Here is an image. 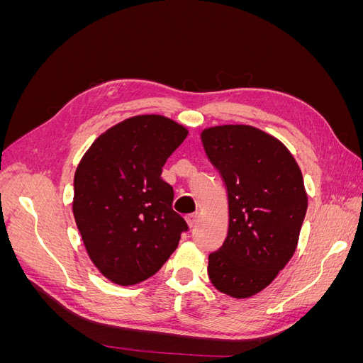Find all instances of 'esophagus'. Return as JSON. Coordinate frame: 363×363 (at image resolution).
I'll use <instances>...</instances> for the list:
<instances>
[{"instance_id": "1", "label": "esophagus", "mask_w": 363, "mask_h": 363, "mask_svg": "<svg viewBox=\"0 0 363 363\" xmlns=\"http://www.w3.org/2000/svg\"><path fill=\"white\" fill-rule=\"evenodd\" d=\"M199 221H200V213H192L189 216H186V223H188L191 228H194L196 224H199Z\"/></svg>"}]
</instances>
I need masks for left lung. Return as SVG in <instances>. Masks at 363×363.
Returning a JSON list of instances; mask_svg holds the SVG:
<instances>
[{
	"mask_svg": "<svg viewBox=\"0 0 363 363\" xmlns=\"http://www.w3.org/2000/svg\"><path fill=\"white\" fill-rule=\"evenodd\" d=\"M201 140L228 195V232L208 255V279L219 292L248 298L294 256L307 211L303 175L289 150L256 127H211Z\"/></svg>",
	"mask_w": 363,
	"mask_h": 363,
	"instance_id": "8db88e82",
	"label": "left lung"
}]
</instances>
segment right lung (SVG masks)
<instances>
[{
    "instance_id": "obj_1",
    "label": "right lung",
    "mask_w": 363,
    "mask_h": 363,
    "mask_svg": "<svg viewBox=\"0 0 363 363\" xmlns=\"http://www.w3.org/2000/svg\"><path fill=\"white\" fill-rule=\"evenodd\" d=\"M186 136L169 118L133 116L96 138L77 167V227L94 265L121 286L155 276L188 232L172 211V186L160 177Z\"/></svg>"
}]
</instances>
